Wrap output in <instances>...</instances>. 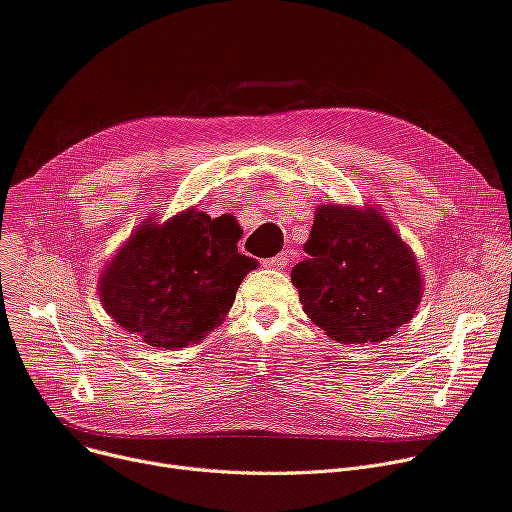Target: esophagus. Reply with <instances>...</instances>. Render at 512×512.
I'll return each mask as SVG.
<instances>
[{
	"label": "esophagus",
	"mask_w": 512,
	"mask_h": 512,
	"mask_svg": "<svg viewBox=\"0 0 512 512\" xmlns=\"http://www.w3.org/2000/svg\"><path fill=\"white\" fill-rule=\"evenodd\" d=\"M288 257H290V253H288V251H282L280 255L267 257V259H263L261 263H263L265 269H284V267L288 265Z\"/></svg>",
	"instance_id": "1"
}]
</instances>
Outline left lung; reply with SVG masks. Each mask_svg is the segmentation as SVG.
Instances as JSON below:
<instances>
[{
  "instance_id": "8db88e82",
  "label": "left lung",
  "mask_w": 512,
  "mask_h": 512,
  "mask_svg": "<svg viewBox=\"0 0 512 512\" xmlns=\"http://www.w3.org/2000/svg\"><path fill=\"white\" fill-rule=\"evenodd\" d=\"M306 259L292 267L304 313L339 344H379L418 313L424 280L414 251L372 203H323Z\"/></svg>"
}]
</instances>
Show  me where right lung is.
I'll use <instances>...</instances> for the list:
<instances>
[{"instance_id": "1", "label": "right lung", "mask_w": 512, "mask_h": 512, "mask_svg": "<svg viewBox=\"0 0 512 512\" xmlns=\"http://www.w3.org/2000/svg\"><path fill=\"white\" fill-rule=\"evenodd\" d=\"M230 214L210 218L197 206L131 232L98 278L102 309L131 337L179 350L206 339L236 298L257 259L238 253Z\"/></svg>"}]
</instances>
